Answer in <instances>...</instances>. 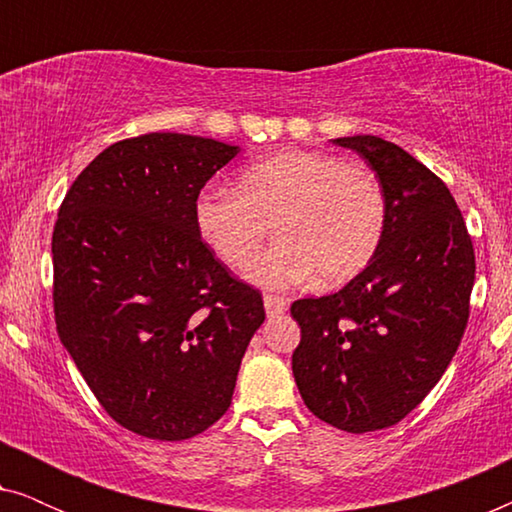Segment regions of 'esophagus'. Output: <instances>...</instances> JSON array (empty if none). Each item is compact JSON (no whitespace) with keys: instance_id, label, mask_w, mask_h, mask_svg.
I'll return each mask as SVG.
<instances>
[{"instance_id":"1","label":"esophagus","mask_w":512,"mask_h":512,"mask_svg":"<svg viewBox=\"0 0 512 512\" xmlns=\"http://www.w3.org/2000/svg\"><path fill=\"white\" fill-rule=\"evenodd\" d=\"M263 305H265V314H268V317H272V319L282 317V314L289 310V300H284L279 296H265Z\"/></svg>"}]
</instances>
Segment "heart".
<instances>
[{
  "label": "heart",
  "instance_id": "1",
  "mask_svg": "<svg viewBox=\"0 0 512 512\" xmlns=\"http://www.w3.org/2000/svg\"><path fill=\"white\" fill-rule=\"evenodd\" d=\"M193 221L207 249L230 268L256 256L272 223L277 244L251 263V284L293 289L319 277V284L335 286L373 261L387 205L368 167L286 149L244 167L235 191L205 188Z\"/></svg>",
  "mask_w": 512,
  "mask_h": 512
}]
</instances>
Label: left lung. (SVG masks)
Here are the masks:
<instances>
[{
    "label": "left lung",
    "instance_id": "1",
    "mask_svg": "<svg viewBox=\"0 0 512 512\" xmlns=\"http://www.w3.org/2000/svg\"><path fill=\"white\" fill-rule=\"evenodd\" d=\"M356 151L387 205L373 261L338 293L291 305L293 377L307 408L335 429H387L424 401L457 352L475 282L473 244L447 186L401 146L333 139Z\"/></svg>",
    "mask_w": 512,
    "mask_h": 512
}]
</instances>
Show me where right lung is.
Wrapping results in <instances>:
<instances>
[{"mask_svg": "<svg viewBox=\"0 0 512 512\" xmlns=\"http://www.w3.org/2000/svg\"><path fill=\"white\" fill-rule=\"evenodd\" d=\"M240 146L149 132L104 149L53 230L62 345L102 408L151 440H186L230 408L261 293L200 240L193 205Z\"/></svg>", "mask_w": 512, "mask_h": 512, "instance_id": "obj_1", "label": "right lung"}]
</instances>
